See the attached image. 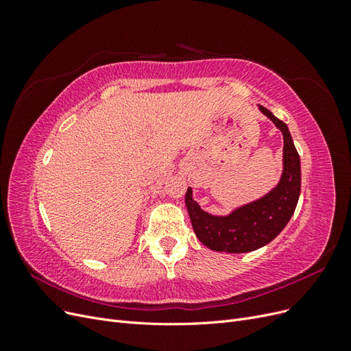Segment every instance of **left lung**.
<instances>
[{
    "mask_svg": "<svg viewBox=\"0 0 351 351\" xmlns=\"http://www.w3.org/2000/svg\"><path fill=\"white\" fill-rule=\"evenodd\" d=\"M258 108L282 133V174L278 184L267 195L232 209L227 215H212L202 209L193 199L192 187L187 189L186 206L195 234L210 250L247 253L263 247L289 224L299 202L300 156L289 127L262 105H258Z\"/></svg>",
    "mask_w": 351,
    "mask_h": 351,
    "instance_id": "obj_1",
    "label": "left lung"
}]
</instances>
